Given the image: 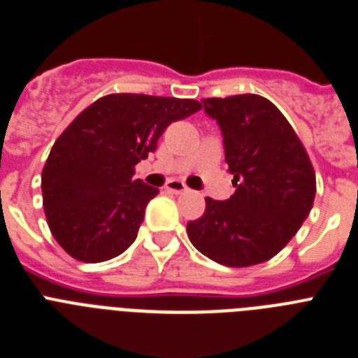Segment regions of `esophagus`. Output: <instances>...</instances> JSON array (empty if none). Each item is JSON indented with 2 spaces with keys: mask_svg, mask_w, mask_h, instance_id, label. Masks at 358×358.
Wrapping results in <instances>:
<instances>
[{
  "mask_svg": "<svg viewBox=\"0 0 358 358\" xmlns=\"http://www.w3.org/2000/svg\"><path fill=\"white\" fill-rule=\"evenodd\" d=\"M165 189H167V191H171V193H174V194H182V193H185V191H187V187H185L182 182H178V180H171Z\"/></svg>",
  "mask_w": 358,
  "mask_h": 358,
  "instance_id": "esophagus-1",
  "label": "esophagus"
}]
</instances>
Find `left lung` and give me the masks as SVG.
<instances>
[{
	"label": "left lung",
	"instance_id": "1",
	"mask_svg": "<svg viewBox=\"0 0 358 358\" xmlns=\"http://www.w3.org/2000/svg\"><path fill=\"white\" fill-rule=\"evenodd\" d=\"M224 136L235 194L206 198L189 222L191 244L222 266L248 267L275 257L313 207L317 180L304 145L284 114L258 94L202 100Z\"/></svg>",
	"mask_w": 358,
	"mask_h": 358
}]
</instances>
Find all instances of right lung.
<instances>
[{"mask_svg":"<svg viewBox=\"0 0 358 358\" xmlns=\"http://www.w3.org/2000/svg\"><path fill=\"white\" fill-rule=\"evenodd\" d=\"M202 105L147 94L103 96L54 142L41 173L50 233L72 258L105 262L136 240L158 189L134 180V165L156 151L173 122Z\"/></svg>","mask_w":358,"mask_h":358,"instance_id":"right-lung-1","label":"right lung"}]
</instances>
